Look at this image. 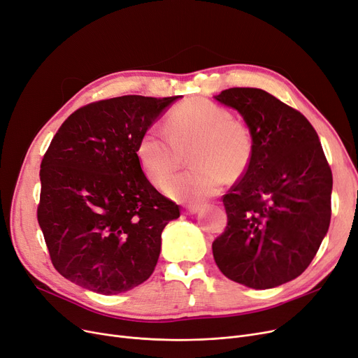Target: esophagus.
Here are the masks:
<instances>
[{
	"mask_svg": "<svg viewBox=\"0 0 358 358\" xmlns=\"http://www.w3.org/2000/svg\"><path fill=\"white\" fill-rule=\"evenodd\" d=\"M199 206L197 205H187L184 208V213L185 215H194V213H197L199 212Z\"/></svg>",
	"mask_w": 358,
	"mask_h": 358,
	"instance_id": "1",
	"label": "esophagus"
}]
</instances>
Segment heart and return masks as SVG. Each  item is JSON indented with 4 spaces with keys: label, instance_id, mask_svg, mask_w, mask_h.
<instances>
[{
    "label": "heart",
    "instance_id": "1",
    "mask_svg": "<svg viewBox=\"0 0 358 358\" xmlns=\"http://www.w3.org/2000/svg\"><path fill=\"white\" fill-rule=\"evenodd\" d=\"M136 153L145 176L157 187L177 173L187 155L193 166L166 185V194L180 201H199L220 193L224 180L236 182L247 173L255 136L227 108L194 98L169 113L166 131L145 130Z\"/></svg>",
    "mask_w": 358,
    "mask_h": 358
}]
</instances>
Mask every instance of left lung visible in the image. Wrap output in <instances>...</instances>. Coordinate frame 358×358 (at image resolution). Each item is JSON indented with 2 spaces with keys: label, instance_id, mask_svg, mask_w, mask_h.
Returning <instances> with one entry per match:
<instances>
[{
  "label": "left lung",
  "instance_id": "obj_1",
  "mask_svg": "<svg viewBox=\"0 0 358 358\" xmlns=\"http://www.w3.org/2000/svg\"><path fill=\"white\" fill-rule=\"evenodd\" d=\"M215 99L244 117L255 155L222 196L228 222L212 243L213 259L231 281L273 288L316 256L331 222L332 171L312 124L271 93L231 87Z\"/></svg>",
  "mask_w": 358,
  "mask_h": 358
}]
</instances>
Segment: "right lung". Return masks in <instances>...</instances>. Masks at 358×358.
<instances>
[{"label": "right lung", "instance_id": "obj_1", "mask_svg": "<svg viewBox=\"0 0 358 358\" xmlns=\"http://www.w3.org/2000/svg\"><path fill=\"white\" fill-rule=\"evenodd\" d=\"M177 98L87 103L61 124L45 152L38 222L54 268L76 285L111 295L153 273L162 229L180 206L149 182L136 148Z\"/></svg>", "mask_w": 358, "mask_h": 358}]
</instances>
